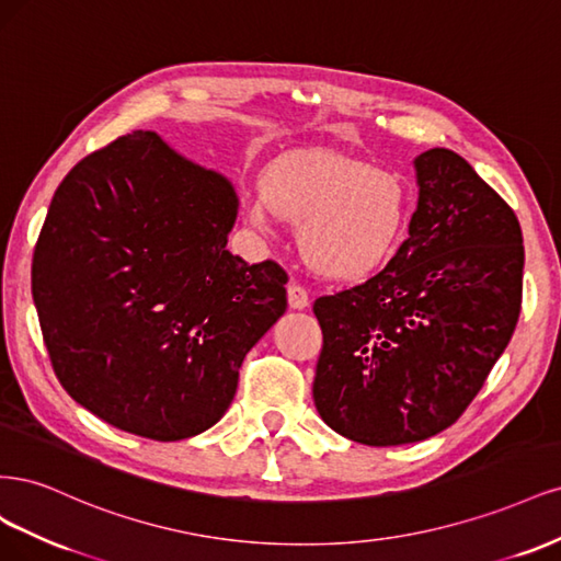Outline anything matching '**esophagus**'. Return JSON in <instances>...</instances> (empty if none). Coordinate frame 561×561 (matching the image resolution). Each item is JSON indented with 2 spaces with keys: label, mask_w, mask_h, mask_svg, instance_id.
Here are the masks:
<instances>
[{
  "label": "esophagus",
  "mask_w": 561,
  "mask_h": 561,
  "mask_svg": "<svg viewBox=\"0 0 561 561\" xmlns=\"http://www.w3.org/2000/svg\"><path fill=\"white\" fill-rule=\"evenodd\" d=\"M286 298H288V307H294V310H305V307L310 305V296H307L305 288L300 284H296V282L288 284Z\"/></svg>",
  "instance_id": "obj_1"
}]
</instances>
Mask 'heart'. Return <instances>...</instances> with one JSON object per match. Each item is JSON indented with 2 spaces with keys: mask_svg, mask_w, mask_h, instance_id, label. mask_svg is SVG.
Masks as SVG:
<instances>
[{
  "mask_svg": "<svg viewBox=\"0 0 561 561\" xmlns=\"http://www.w3.org/2000/svg\"><path fill=\"white\" fill-rule=\"evenodd\" d=\"M254 226L275 219L298 226V251L317 275L356 282L401 247L412 191L399 172L329 151L286 153L270 162L263 191L247 197Z\"/></svg>",
  "mask_w": 561,
  "mask_h": 561,
  "instance_id": "b5f03b06",
  "label": "heart"
}]
</instances>
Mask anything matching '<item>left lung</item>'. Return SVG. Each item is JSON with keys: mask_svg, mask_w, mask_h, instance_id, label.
Listing matches in <instances>:
<instances>
[{"mask_svg": "<svg viewBox=\"0 0 561 561\" xmlns=\"http://www.w3.org/2000/svg\"><path fill=\"white\" fill-rule=\"evenodd\" d=\"M410 238L382 273L314 300L323 347L314 405L373 447L455 424L508 347L522 307V228L508 203L449 149L414 158Z\"/></svg>", "mask_w": 561, "mask_h": 561, "instance_id": "obj_1", "label": "left lung"}]
</instances>
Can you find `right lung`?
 Masks as SVG:
<instances>
[{
	"label": "right lung",
	"instance_id": "obj_1",
	"mask_svg": "<svg viewBox=\"0 0 561 561\" xmlns=\"http://www.w3.org/2000/svg\"><path fill=\"white\" fill-rule=\"evenodd\" d=\"M238 195L135 130L53 195L32 298L60 385L121 431L184 440L224 417L247 352L286 312V273L226 249Z\"/></svg>",
	"mask_w": 561,
	"mask_h": 561
}]
</instances>
